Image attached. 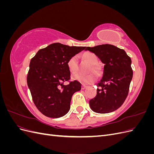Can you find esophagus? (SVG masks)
<instances>
[{
	"instance_id": "esophagus-1",
	"label": "esophagus",
	"mask_w": 154,
	"mask_h": 154,
	"mask_svg": "<svg viewBox=\"0 0 154 154\" xmlns=\"http://www.w3.org/2000/svg\"><path fill=\"white\" fill-rule=\"evenodd\" d=\"M87 87V85H82V89H83V90H84V89H85V88Z\"/></svg>"
}]
</instances>
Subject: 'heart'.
<instances>
[{"label": "heart", "instance_id": "heart-1", "mask_svg": "<svg viewBox=\"0 0 154 154\" xmlns=\"http://www.w3.org/2000/svg\"><path fill=\"white\" fill-rule=\"evenodd\" d=\"M83 58L86 61H87L88 63H91V65H93L92 66V71L97 73L99 72V69L97 67L95 64L97 63L98 59H97V56L91 52H86L83 53ZM67 66L68 67L69 71L73 73L75 72L78 70V63H77V57L76 56H73L71 58H70L67 63ZM72 80L78 81L82 83H84V84H89L92 82H94L96 79V76L94 74H89L87 75H84L80 73H74L71 76Z\"/></svg>", "mask_w": 154, "mask_h": 154}]
</instances>
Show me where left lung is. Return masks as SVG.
<instances>
[{"label":"left lung","mask_w":154,"mask_h":154,"mask_svg":"<svg viewBox=\"0 0 154 154\" xmlns=\"http://www.w3.org/2000/svg\"><path fill=\"white\" fill-rule=\"evenodd\" d=\"M104 63L103 74L96 85L97 94L89 101L92 110L100 114L112 112L119 109L127 98L133 76L131 59L123 49L113 45L87 47Z\"/></svg>","instance_id":"1"}]
</instances>
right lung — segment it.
<instances>
[{
  "instance_id": "add662e5",
  "label": "right lung",
  "mask_w": 154,
  "mask_h": 154,
  "mask_svg": "<svg viewBox=\"0 0 154 154\" xmlns=\"http://www.w3.org/2000/svg\"><path fill=\"white\" fill-rule=\"evenodd\" d=\"M85 48L54 43L40 49L31 60L27 86L37 109L47 117L58 118L66 115L72 95L81 90L78 81L67 85L63 82L69 81L71 76L68 60Z\"/></svg>"
}]
</instances>
